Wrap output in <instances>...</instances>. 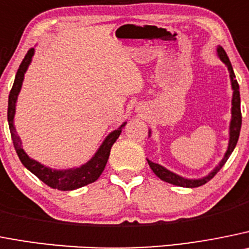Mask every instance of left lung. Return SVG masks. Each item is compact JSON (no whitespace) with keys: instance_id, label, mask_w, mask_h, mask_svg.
Instances as JSON below:
<instances>
[{"instance_id":"1","label":"left lung","mask_w":249,"mask_h":249,"mask_svg":"<svg viewBox=\"0 0 249 249\" xmlns=\"http://www.w3.org/2000/svg\"><path fill=\"white\" fill-rule=\"evenodd\" d=\"M216 53H217L218 59L225 64L227 67V70L230 72V81H231V88H232V100H231V122H230L229 127V145H227V149H226L225 154H223L222 159L220 160V163L213 168L211 172L207 175L202 178H196V179H191V178H185L181 177V175L177 174L174 172H170L169 169H166L165 166L160 165L158 163H154V161L147 159L148 164H149L150 169L153 170V173L157 175L160 180L165 182H169L173 185L181 186V188H197V186H201L204 184H206L207 181L213 179L220 169L225 165V163L227 161V159L230 158V156L232 154L233 149L236 148L237 141H238L239 132H241V124H242V116H241V97H239V86L236 80V75L233 72V68L231 65V61H230L229 56L226 54L225 49H223L221 45H217L216 48ZM152 136V129L148 131V137Z\"/></svg>"}]
</instances>
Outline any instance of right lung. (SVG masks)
<instances>
[{
	"mask_svg": "<svg viewBox=\"0 0 249 249\" xmlns=\"http://www.w3.org/2000/svg\"><path fill=\"white\" fill-rule=\"evenodd\" d=\"M34 53H36V50H34V48H32L31 50H28V53L26 54L23 61L20 63L19 69H18L17 74H16L12 90H11L10 96H8L7 120H8V126H10L13 145H15L18 158L20 159L22 164L26 166L29 172L33 173L36 178H39L44 184H47L48 186L53 189H58V190L61 191H70L83 188V186L88 185V184L96 181L100 175L102 174L107 160H108L111 147L117 141L121 132H122V128L126 126L127 122H123L121 126H118V128L109 132L104 140V142L99 147V149L96 150V153L86 163L81 164L80 166L68 168V169H54V168H50V166L44 165V164L39 163L36 159L31 158L26 153V150L23 149L22 141H20L19 136L16 132L15 115L18 95H19L20 89H22V85H23L24 74H26L29 65H31Z\"/></svg>",
	"mask_w": 249,
	"mask_h": 249,
	"instance_id": "obj_1",
	"label": "right lung"
}]
</instances>
